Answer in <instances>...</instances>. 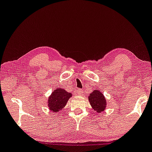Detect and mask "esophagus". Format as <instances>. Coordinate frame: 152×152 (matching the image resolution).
Instances as JSON below:
<instances>
[{
  "mask_svg": "<svg viewBox=\"0 0 152 152\" xmlns=\"http://www.w3.org/2000/svg\"><path fill=\"white\" fill-rule=\"evenodd\" d=\"M76 94H78V95H82L83 93V91L81 89H77L76 90Z\"/></svg>",
  "mask_w": 152,
  "mask_h": 152,
  "instance_id": "34e87169",
  "label": "esophagus"
}]
</instances>
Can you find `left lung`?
<instances>
[{
    "mask_svg": "<svg viewBox=\"0 0 152 152\" xmlns=\"http://www.w3.org/2000/svg\"><path fill=\"white\" fill-rule=\"evenodd\" d=\"M88 99H89L90 105L97 112L100 113L106 108L107 102L104 96L98 90H93V93L90 94Z\"/></svg>",
    "mask_w": 152,
    "mask_h": 152,
    "instance_id": "1",
    "label": "left lung"
}]
</instances>
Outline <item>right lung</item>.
Masks as SVG:
<instances>
[{
    "instance_id": "obj_1",
    "label": "right lung",
    "mask_w": 152,
    "mask_h": 152,
    "mask_svg": "<svg viewBox=\"0 0 152 152\" xmlns=\"http://www.w3.org/2000/svg\"><path fill=\"white\" fill-rule=\"evenodd\" d=\"M72 94L63 88L55 90L48 98V107L53 112H58L64 108Z\"/></svg>"
}]
</instances>
